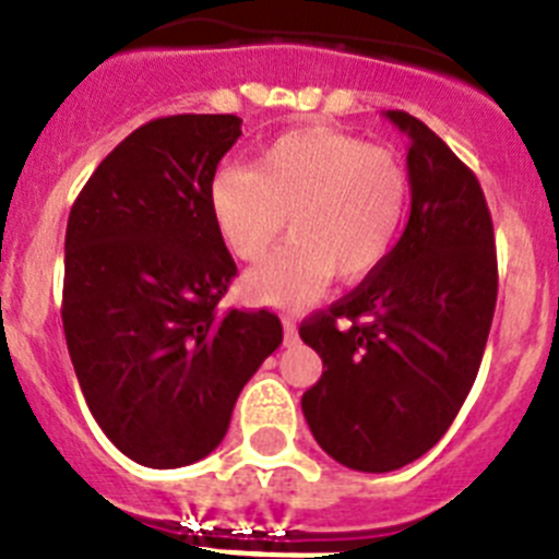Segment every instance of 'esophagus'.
I'll return each instance as SVG.
<instances>
[{
    "label": "esophagus",
    "instance_id": "esophagus-1",
    "mask_svg": "<svg viewBox=\"0 0 559 559\" xmlns=\"http://www.w3.org/2000/svg\"><path fill=\"white\" fill-rule=\"evenodd\" d=\"M283 341H285V347H294L296 341H299V330H296V322L290 319V316H285L283 319Z\"/></svg>",
    "mask_w": 559,
    "mask_h": 559
}]
</instances>
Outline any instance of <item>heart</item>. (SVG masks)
Returning a JSON list of instances; mask_svg holds the SVG:
<instances>
[{
    "label": "heart",
    "instance_id": "heart-1",
    "mask_svg": "<svg viewBox=\"0 0 559 559\" xmlns=\"http://www.w3.org/2000/svg\"><path fill=\"white\" fill-rule=\"evenodd\" d=\"M412 181L392 151L330 126L280 133L254 170L226 165L206 187L221 243L260 263L285 231L280 254L251 271L243 294L271 308H305L338 276L355 285L378 274L406 224Z\"/></svg>",
    "mask_w": 559,
    "mask_h": 559
}]
</instances>
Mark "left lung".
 <instances>
[{
    "label": "left lung",
    "mask_w": 559,
    "mask_h": 559,
    "mask_svg": "<svg viewBox=\"0 0 559 559\" xmlns=\"http://www.w3.org/2000/svg\"><path fill=\"white\" fill-rule=\"evenodd\" d=\"M412 215L386 265L299 328L328 369L302 412L328 456L389 473L431 451L478 374L498 296L492 218L473 170L406 111Z\"/></svg>",
    "instance_id": "8db88e82"
}]
</instances>
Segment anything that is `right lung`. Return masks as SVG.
Wrapping results in <instances>:
<instances>
[{
	"mask_svg": "<svg viewBox=\"0 0 559 559\" xmlns=\"http://www.w3.org/2000/svg\"><path fill=\"white\" fill-rule=\"evenodd\" d=\"M235 114L136 128L69 212L63 333L97 426L145 467L210 456L237 394L283 344L269 310L221 308L237 274L206 187L240 136Z\"/></svg>",
	"mask_w": 559,
	"mask_h": 559,
	"instance_id": "add662e5",
	"label": "right lung"
}]
</instances>
